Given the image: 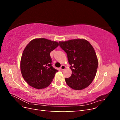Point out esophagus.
<instances>
[{"label":"esophagus","mask_w":120,"mask_h":120,"mask_svg":"<svg viewBox=\"0 0 120 120\" xmlns=\"http://www.w3.org/2000/svg\"><path fill=\"white\" fill-rule=\"evenodd\" d=\"M65 68H66V66H64V65H62V66H61L60 68V70L61 71H63L64 70Z\"/></svg>","instance_id":"34e87169"}]
</instances>
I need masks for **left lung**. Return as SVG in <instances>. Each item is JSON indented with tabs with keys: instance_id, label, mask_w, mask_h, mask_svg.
<instances>
[{
	"instance_id": "8db88e82",
	"label": "left lung",
	"mask_w": 120,
	"mask_h": 120,
	"mask_svg": "<svg viewBox=\"0 0 120 120\" xmlns=\"http://www.w3.org/2000/svg\"><path fill=\"white\" fill-rule=\"evenodd\" d=\"M60 46L67 54L72 74L65 79L67 84L75 90L88 87L95 79L98 67L96 52L90 43L84 39L60 41Z\"/></svg>"
}]
</instances>
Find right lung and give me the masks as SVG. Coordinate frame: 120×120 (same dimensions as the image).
Instances as JSON below:
<instances>
[{
    "instance_id": "obj_1",
    "label": "right lung",
    "mask_w": 120,
    "mask_h": 120,
    "mask_svg": "<svg viewBox=\"0 0 120 120\" xmlns=\"http://www.w3.org/2000/svg\"><path fill=\"white\" fill-rule=\"evenodd\" d=\"M59 43L44 38L32 40L25 47L21 58L20 70L24 80L37 89L48 86L58 71L52 64L50 52Z\"/></svg>"
}]
</instances>
